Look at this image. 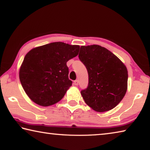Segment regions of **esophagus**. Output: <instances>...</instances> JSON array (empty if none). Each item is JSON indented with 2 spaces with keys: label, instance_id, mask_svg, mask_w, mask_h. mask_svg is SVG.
<instances>
[{
  "label": "esophagus",
  "instance_id": "1",
  "mask_svg": "<svg viewBox=\"0 0 150 150\" xmlns=\"http://www.w3.org/2000/svg\"><path fill=\"white\" fill-rule=\"evenodd\" d=\"M74 85H76V86H77L79 85V81L78 80L74 81Z\"/></svg>",
  "mask_w": 150,
  "mask_h": 150
}]
</instances>
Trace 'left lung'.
<instances>
[{"label":"left lung","instance_id":"1","mask_svg":"<svg viewBox=\"0 0 150 150\" xmlns=\"http://www.w3.org/2000/svg\"><path fill=\"white\" fill-rule=\"evenodd\" d=\"M79 58L88 75L87 87L81 91L85 103L100 112L115 108L127 91L126 66L115 54L98 45L81 46Z\"/></svg>","mask_w":150,"mask_h":150}]
</instances>
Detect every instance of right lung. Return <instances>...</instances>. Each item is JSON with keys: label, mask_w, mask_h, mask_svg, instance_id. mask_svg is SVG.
<instances>
[{"label": "right lung", "mask_w": 150, "mask_h": 150, "mask_svg": "<svg viewBox=\"0 0 150 150\" xmlns=\"http://www.w3.org/2000/svg\"><path fill=\"white\" fill-rule=\"evenodd\" d=\"M80 46L53 42L34 48L24 57L19 71L20 81L33 102L42 106L62 99L72 81L67 62L77 56Z\"/></svg>", "instance_id": "1"}]
</instances>
